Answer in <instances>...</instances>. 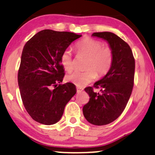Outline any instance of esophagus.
<instances>
[{
	"label": "esophagus",
	"mask_w": 155,
	"mask_h": 155,
	"mask_svg": "<svg viewBox=\"0 0 155 155\" xmlns=\"http://www.w3.org/2000/svg\"><path fill=\"white\" fill-rule=\"evenodd\" d=\"M76 91H77L78 93H79V92H81L83 91V88L79 87H76Z\"/></svg>",
	"instance_id": "obj_1"
}]
</instances>
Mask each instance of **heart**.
<instances>
[{
    "label": "heart",
    "mask_w": 155,
    "mask_h": 155,
    "mask_svg": "<svg viewBox=\"0 0 155 155\" xmlns=\"http://www.w3.org/2000/svg\"><path fill=\"white\" fill-rule=\"evenodd\" d=\"M78 54L87 56L85 61L84 71H75L68 74L66 79L78 87H83L94 81L97 76L102 77L109 71L114 60L113 50L109 47H104L96 39L87 38L80 41L75 46ZM60 63L68 72L74 68L71 51L65 49L60 55Z\"/></svg>",
    "instance_id": "obj_1"
}]
</instances>
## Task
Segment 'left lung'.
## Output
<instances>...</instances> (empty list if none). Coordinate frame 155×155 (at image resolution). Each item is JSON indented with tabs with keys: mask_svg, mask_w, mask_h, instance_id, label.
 Here are the masks:
<instances>
[{
	"mask_svg": "<svg viewBox=\"0 0 155 155\" xmlns=\"http://www.w3.org/2000/svg\"><path fill=\"white\" fill-rule=\"evenodd\" d=\"M92 35L108 42L114 60L109 71L94 84L101 94L94 92L92 87L84 89L90 101L84 106L83 114L90 123L105 125L117 120L128 102L134 82L135 59L130 46L114 33L101 32Z\"/></svg>",
	"mask_w": 155,
	"mask_h": 155,
	"instance_id": "1",
	"label": "left lung"
}]
</instances>
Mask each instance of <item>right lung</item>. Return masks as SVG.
<instances>
[{
	"mask_svg": "<svg viewBox=\"0 0 155 155\" xmlns=\"http://www.w3.org/2000/svg\"><path fill=\"white\" fill-rule=\"evenodd\" d=\"M81 36L70 32L43 30L23 48L18 72L19 91L26 111L39 123H57L76 93L74 84H58L63 81L65 75L60 55Z\"/></svg>",
	"mask_w": 155,
	"mask_h": 155,
	"instance_id": "1",
	"label": "right lung"
}]
</instances>
